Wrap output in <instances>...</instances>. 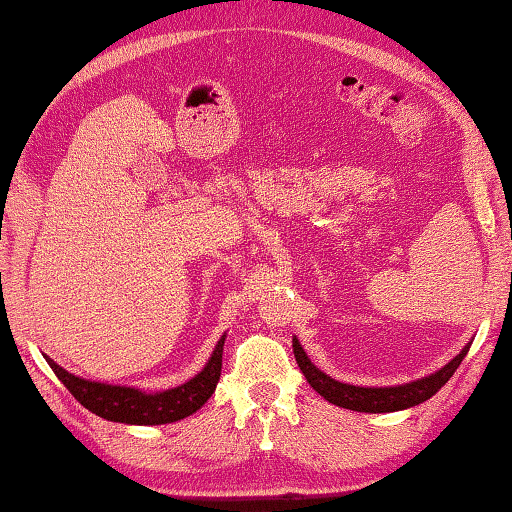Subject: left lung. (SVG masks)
<instances>
[{
	"mask_svg": "<svg viewBox=\"0 0 512 512\" xmlns=\"http://www.w3.org/2000/svg\"><path fill=\"white\" fill-rule=\"evenodd\" d=\"M294 347V356L301 372L305 374L307 383L321 394L325 401L334 403L339 408H347L354 412H397V410H406L412 406H419V403L428 401L432 394H437L443 385L448 383V379L455 370L464 361V356L470 350V343L461 350L455 359H452L448 365H443L441 370L435 374L423 376L419 381H412L406 385H392V388H361V385H350V383H341L321 372L316 365L307 359L305 350L298 343V339L292 341Z\"/></svg>",
	"mask_w": 512,
	"mask_h": 512,
	"instance_id": "left-lung-1",
	"label": "left lung"
}]
</instances>
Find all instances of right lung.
<instances>
[{"mask_svg":"<svg viewBox=\"0 0 512 512\" xmlns=\"http://www.w3.org/2000/svg\"><path fill=\"white\" fill-rule=\"evenodd\" d=\"M223 345L225 336L218 341L214 354L200 374L187 383L178 385L165 392L147 394L136 388H124V385H106L98 381H86L60 368L53 359L46 361L51 365L57 379H60L66 390L82 403L86 410H91L106 421L131 423V426H160V423H173L189 417L196 410L205 406L207 399L214 394L216 383L220 379V368H223Z\"/></svg>","mask_w":512,"mask_h":512,"instance_id":"1","label":"right lung"}]
</instances>
